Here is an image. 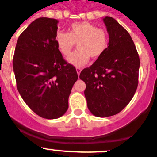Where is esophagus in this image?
<instances>
[{"label":"esophagus","mask_w":157,"mask_h":157,"mask_svg":"<svg viewBox=\"0 0 157 157\" xmlns=\"http://www.w3.org/2000/svg\"><path fill=\"white\" fill-rule=\"evenodd\" d=\"M76 70H77V74H78V76L80 75V72H81V70H82V69L80 68V67H77V68H76Z\"/></svg>","instance_id":"1"}]
</instances>
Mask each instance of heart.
<instances>
[{"label":"heart","mask_w":157,"mask_h":157,"mask_svg":"<svg viewBox=\"0 0 157 157\" xmlns=\"http://www.w3.org/2000/svg\"><path fill=\"white\" fill-rule=\"evenodd\" d=\"M55 42L59 53L68 57L77 43V49L68 59L69 63L81 66L89 61L90 57L98 59L108 49L109 37L102 28L89 22H77L70 24L68 33L58 32Z\"/></svg>","instance_id":"obj_1"}]
</instances>
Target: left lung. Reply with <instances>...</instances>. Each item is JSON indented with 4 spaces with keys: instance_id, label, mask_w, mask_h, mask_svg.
<instances>
[{
    "instance_id": "8db88e82",
    "label": "left lung",
    "mask_w": 157,
    "mask_h": 157,
    "mask_svg": "<svg viewBox=\"0 0 157 157\" xmlns=\"http://www.w3.org/2000/svg\"><path fill=\"white\" fill-rule=\"evenodd\" d=\"M103 21L109 36L108 49L80 74L86 84L87 107L98 117L116 115L128 105L138 87L140 66L129 33L112 17Z\"/></svg>"
}]
</instances>
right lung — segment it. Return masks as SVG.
<instances>
[{
    "label": "right lung",
    "mask_w": 157,
    "mask_h": 157,
    "mask_svg": "<svg viewBox=\"0 0 157 157\" xmlns=\"http://www.w3.org/2000/svg\"><path fill=\"white\" fill-rule=\"evenodd\" d=\"M57 19L42 17L19 36L13 56L17 89L26 105L45 119H57L68 109V99L78 79L76 68L56 47Z\"/></svg>",
    "instance_id": "add662e5"
}]
</instances>
